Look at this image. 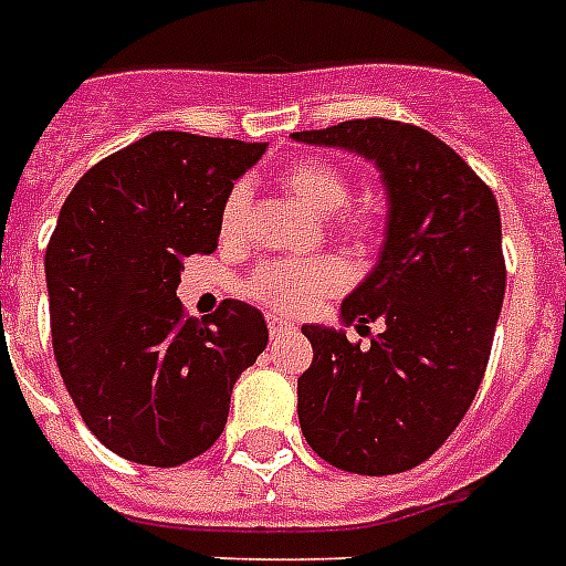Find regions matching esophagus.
<instances>
[{
    "label": "esophagus",
    "instance_id": "esophagus-1",
    "mask_svg": "<svg viewBox=\"0 0 566 566\" xmlns=\"http://www.w3.org/2000/svg\"><path fill=\"white\" fill-rule=\"evenodd\" d=\"M266 328H270V335H284V332H293V326L291 323H284V319H279V317H273V314H270V317H266Z\"/></svg>",
    "mask_w": 566,
    "mask_h": 566
}]
</instances>
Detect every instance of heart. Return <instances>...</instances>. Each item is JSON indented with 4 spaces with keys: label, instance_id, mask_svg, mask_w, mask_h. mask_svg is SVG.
I'll return each instance as SVG.
<instances>
[{
    "label": "heart",
    "instance_id": "heart-1",
    "mask_svg": "<svg viewBox=\"0 0 566 566\" xmlns=\"http://www.w3.org/2000/svg\"><path fill=\"white\" fill-rule=\"evenodd\" d=\"M279 185L317 217H326L328 231L353 247H370L381 231V217L373 208L349 205V172L326 158H296L279 172ZM249 185L238 181L226 193L220 208L222 238H240L249 217ZM349 282V270L337 258L317 261H266L255 270L249 293L261 305L284 317H305L323 302L340 293Z\"/></svg>",
    "mask_w": 566,
    "mask_h": 566
}]
</instances>
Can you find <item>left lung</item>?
<instances>
[{"label":"left lung","instance_id":"8db88e82","mask_svg":"<svg viewBox=\"0 0 566 566\" xmlns=\"http://www.w3.org/2000/svg\"><path fill=\"white\" fill-rule=\"evenodd\" d=\"M296 140L378 164L387 238L376 270L340 305L370 344L302 326L314 361L300 376V426L337 470L405 473L443 447L470 411L505 296L500 205L440 137L396 119H346Z\"/></svg>","mask_w":566,"mask_h":566}]
</instances>
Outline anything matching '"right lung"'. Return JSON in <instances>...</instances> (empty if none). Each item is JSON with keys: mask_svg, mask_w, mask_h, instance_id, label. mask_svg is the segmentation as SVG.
<instances>
[{"mask_svg": "<svg viewBox=\"0 0 566 566\" xmlns=\"http://www.w3.org/2000/svg\"><path fill=\"white\" fill-rule=\"evenodd\" d=\"M264 144L153 132L66 196L46 247L52 349L84 426L126 461L179 467L217 443L266 323L226 300L196 323L181 261L211 255L222 199Z\"/></svg>", "mask_w": 566, "mask_h": 566, "instance_id": "add662e5", "label": "right lung"}]
</instances>
